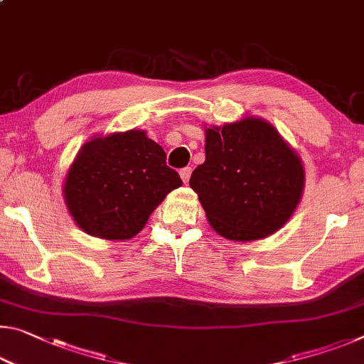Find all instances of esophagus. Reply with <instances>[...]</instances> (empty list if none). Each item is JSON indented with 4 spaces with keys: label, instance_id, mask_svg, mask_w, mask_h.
I'll use <instances>...</instances> for the list:
<instances>
[{
    "label": "esophagus",
    "instance_id": "obj_1",
    "mask_svg": "<svg viewBox=\"0 0 364 364\" xmlns=\"http://www.w3.org/2000/svg\"><path fill=\"white\" fill-rule=\"evenodd\" d=\"M191 167H184V168H181L180 170V176H181V180L184 181V183H188L189 181V176H191Z\"/></svg>",
    "mask_w": 364,
    "mask_h": 364
}]
</instances>
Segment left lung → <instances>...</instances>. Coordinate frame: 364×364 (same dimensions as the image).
I'll return each instance as SVG.
<instances>
[{"label": "left lung", "mask_w": 364, "mask_h": 364, "mask_svg": "<svg viewBox=\"0 0 364 364\" xmlns=\"http://www.w3.org/2000/svg\"><path fill=\"white\" fill-rule=\"evenodd\" d=\"M304 167L262 119L207 130L205 162L189 180L213 230L232 241L269 236L291 218L304 191Z\"/></svg>", "instance_id": "1"}]
</instances>
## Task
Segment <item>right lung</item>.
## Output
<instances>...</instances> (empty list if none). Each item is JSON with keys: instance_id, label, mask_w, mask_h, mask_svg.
Listing matches in <instances>:
<instances>
[{"instance_id": "1", "label": "right lung", "mask_w": 364, "mask_h": 364, "mask_svg": "<svg viewBox=\"0 0 364 364\" xmlns=\"http://www.w3.org/2000/svg\"><path fill=\"white\" fill-rule=\"evenodd\" d=\"M183 184L167 154L141 130L86 143L67 175L73 220L91 236L123 241L143 230L170 191Z\"/></svg>"}]
</instances>
